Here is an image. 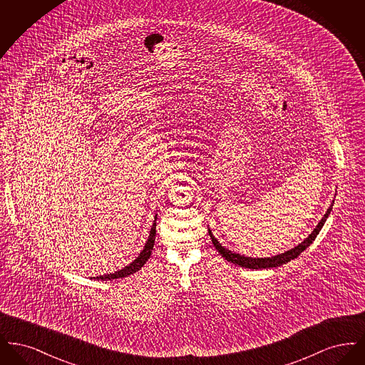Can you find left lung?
<instances>
[{
  "mask_svg": "<svg viewBox=\"0 0 365 365\" xmlns=\"http://www.w3.org/2000/svg\"><path fill=\"white\" fill-rule=\"evenodd\" d=\"M332 204H334V202H332ZM332 204H331L330 208L327 209V212H326V215L323 216V219L319 222V225H317L312 232L309 234L308 238H305L302 242L298 243L293 249H290V250H287V252H284V253H282V255H278V256H274V257H264V259H259V257H257V259L245 257V256H241V255H238V253H234V252L226 249L225 246H222V243L219 242V241L213 237V234H212L210 230H208L209 235H210V240H212V242L215 245V247L217 249V252H219L227 261H230V262H232V264H235V265H241L243 268H249V269L275 268V267H280V265H283V264H286V262H289V261L297 259V257L314 241V238L317 237V234L320 232L322 227L324 226V223H326V220H327V217H329V215H330Z\"/></svg>",
  "mask_w": 365,
  "mask_h": 365,
  "instance_id": "8db88e82",
  "label": "left lung"
}]
</instances>
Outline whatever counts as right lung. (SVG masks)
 <instances>
[{"instance_id":"obj_1","label":"right lung","mask_w":365,"mask_h":365,"mask_svg":"<svg viewBox=\"0 0 365 365\" xmlns=\"http://www.w3.org/2000/svg\"><path fill=\"white\" fill-rule=\"evenodd\" d=\"M156 217H155V223L152 225L150 228V234H149V238L145 243V247L143 250L139 253L138 257L133 262H130L128 265H125L120 271H116L115 274H108V275H101V277H97V280H113V279L124 278V277H128L134 272L139 271L145 264L146 261L149 260L150 255H152V250H153V246H155V240H156Z\"/></svg>"}]
</instances>
